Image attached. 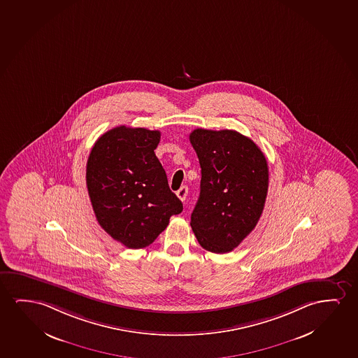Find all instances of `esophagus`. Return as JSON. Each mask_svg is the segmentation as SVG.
Instances as JSON below:
<instances>
[{
  "label": "esophagus",
  "mask_w": 358,
  "mask_h": 358,
  "mask_svg": "<svg viewBox=\"0 0 358 358\" xmlns=\"http://www.w3.org/2000/svg\"><path fill=\"white\" fill-rule=\"evenodd\" d=\"M176 196L179 197L182 201H185L187 196V187H182L176 192Z\"/></svg>",
  "instance_id": "obj_1"
}]
</instances>
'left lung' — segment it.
<instances>
[{
  "instance_id": "left-lung-1",
  "label": "left lung",
  "mask_w": 358,
  "mask_h": 358,
  "mask_svg": "<svg viewBox=\"0 0 358 358\" xmlns=\"http://www.w3.org/2000/svg\"><path fill=\"white\" fill-rule=\"evenodd\" d=\"M189 138L201 166L192 232L208 252H232L262 216L268 187L266 158L252 140L234 130L196 129Z\"/></svg>"
}]
</instances>
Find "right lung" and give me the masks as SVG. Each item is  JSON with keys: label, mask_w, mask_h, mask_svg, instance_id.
I'll list each match as a JSON object with an SVG mask.
<instances>
[{"label": "right lung", "mask_w": 358, "mask_h": 358, "mask_svg": "<svg viewBox=\"0 0 358 358\" xmlns=\"http://www.w3.org/2000/svg\"><path fill=\"white\" fill-rule=\"evenodd\" d=\"M161 132L121 125L96 140L87 161L86 182L96 221L126 248L156 241L182 203L168 185L155 150Z\"/></svg>", "instance_id": "add662e5"}]
</instances>
